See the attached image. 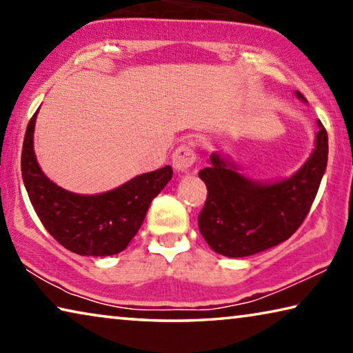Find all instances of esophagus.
Segmentation results:
<instances>
[{
	"label": "esophagus",
	"mask_w": 353,
	"mask_h": 353,
	"mask_svg": "<svg viewBox=\"0 0 353 353\" xmlns=\"http://www.w3.org/2000/svg\"><path fill=\"white\" fill-rule=\"evenodd\" d=\"M196 162V154L193 149L187 145L179 146L174 154H172V166L179 174H187L191 170V166Z\"/></svg>",
	"instance_id": "1"
}]
</instances>
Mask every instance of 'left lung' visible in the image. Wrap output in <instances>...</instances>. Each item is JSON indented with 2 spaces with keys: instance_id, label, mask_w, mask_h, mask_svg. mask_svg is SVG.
<instances>
[{
  "instance_id": "1",
  "label": "left lung",
  "mask_w": 353,
  "mask_h": 353,
  "mask_svg": "<svg viewBox=\"0 0 353 353\" xmlns=\"http://www.w3.org/2000/svg\"><path fill=\"white\" fill-rule=\"evenodd\" d=\"M296 97L307 103L302 93L296 92ZM327 159L328 137L321 121L307 162L279 181L250 179L229 157L213 152L210 165L199 171L208 193L198 225L208 246L219 255L238 259L288 240L310 212Z\"/></svg>"
}]
</instances>
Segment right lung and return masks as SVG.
Listing matches in <instances>:
<instances>
[{"mask_svg":"<svg viewBox=\"0 0 353 353\" xmlns=\"http://www.w3.org/2000/svg\"><path fill=\"white\" fill-rule=\"evenodd\" d=\"M39 110L28 124L21 176L41 224L65 249L83 256L115 255L128 248L145 221L152 199L171 181L170 165L145 172L110 191L79 194L59 187L41 171L34 152Z\"/></svg>","mask_w":353,"mask_h":353,"instance_id":"1","label":"right lung"}]
</instances>
